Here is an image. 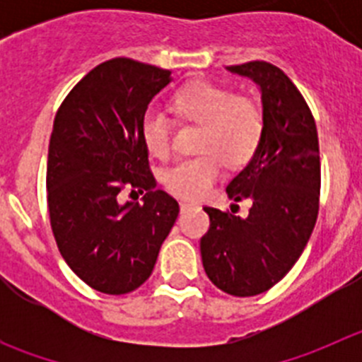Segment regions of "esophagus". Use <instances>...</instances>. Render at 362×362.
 <instances>
[{
    "mask_svg": "<svg viewBox=\"0 0 362 362\" xmlns=\"http://www.w3.org/2000/svg\"><path fill=\"white\" fill-rule=\"evenodd\" d=\"M197 203H192V201H181L179 203V209H181V212H187V210L190 209H196Z\"/></svg>",
    "mask_w": 362,
    "mask_h": 362,
    "instance_id": "esophagus-1",
    "label": "esophagus"
}]
</instances>
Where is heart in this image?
Masks as SVG:
<instances>
[{
    "label": "heart",
    "instance_id": "heart-1",
    "mask_svg": "<svg viewBox=\"0 0 362 362\" xmlns=\"http://www.w3.org/2000/svg\"><path fill=\"white\" fill-rule=\"evenodd\" d=\"M179 121L201 124L196 158L181 159L165 172V187L174 196L201 199L219 179L223 163L239 168L254 158L263 137V110L254 99L235 95L210 81H194L172 99ZM141 137L156 158H166L172 148V123L165 114L148 112L143 117Z\"/></svg>",
    "mask_w": 362,
    "mask_h": 362
}]
</instances>
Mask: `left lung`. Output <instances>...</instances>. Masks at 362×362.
Wrapping results in <instances>:
<instances>
[{
  "label": "left lung",
  "mask_w": 362,
  "mask_h": 362,
  "mask_svg": "<svg viewBox=\"0 0 362 362\" xmlns=\"http://www.w3.org/2000/svg\"><path fill=\"white\" fill-rule=\"evenodd\" d=\"M228 70L257 83L264 129L254 158L226 187L230 199H250L252 209L239 217L204 206L210 228L201 257L217 288L250 297L279 283L305 250L319 214L321 161L312 112L283 70L267 62Z\"/></svg>",
  "instance_id": "8db88e82"
}]
</instances>
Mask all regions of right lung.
Here are the masks:
<instances>
[{
    "label": "right lung",
    "instance_id": "right-lung-1",
    "mask_svg": "<svg viewBox=\"0 0 362 362\" xmlns=\"http://www.w3.org/2000/svg\"><path fill=\"white\" fill-rule=\"evenodd\" d=\"M170 70L129 57L92 69L54 117L47 204L54 239L90 288L123 296L150 277L179 214L150 172L141 123ZM145 193L143 204L124 203Z\"/></svg>",
    "mask_w": 362,
    "mask_h": 362
}]
</instances>
